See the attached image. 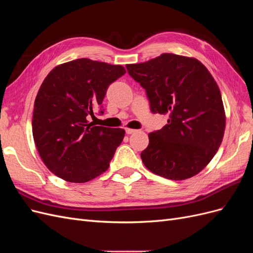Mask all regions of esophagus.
<instances>
[{"instance_id":"obj_1","label":"esophagus","mask_w":253,"mask_h":253,"mask_svg":"<svg viewBox=\"0 0 253 253\" xmlns=\"http://www.w3.org/2000/svg\"><path fill=\"white\" fill-rule=\"evenodd\" d=\"M126 134H133V133H136L137 129H134V128H126Z\"/></svg>"}]
</instances>
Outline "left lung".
Masks as SVG:
<instances>
[{
  "instance_id": "obj_1",
  "label": "left lung",
  "mask_w": 253,
  "mask_h": 253,
  "mask_svg": "<svg viewBox=\"0 0 253 253\" xmlns=\"http://www.w3.org/2000/svg\"><path fill=\"white\" fill-rule=\"evenodd\" d=\"M126 68L147 91L152 113L169 115L168 125L149 134L140 155L144 166L172 180L200 173L217 152L226 126L220 90L210 72L197 59L175 53Z\"/></svg>"
}]
</instances>
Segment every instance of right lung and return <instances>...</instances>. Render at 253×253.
<instances>
[{"label":"right lung","mask_w":253,"mask_h":253,"mask_svg":"<svg viewBox=\"0 0 253 253\" xmlns=\"http://www.w3.org/2000/svg\"><path fill=\"white\" fill-rule=\"evenodd\" d=\"M125 74L122 65L81 58L57 65L44 79L35 100L33 135L44 165L58 177L81 183L109 169L125 129L96 126L87 118Z\"/></svg>","instance_id":"right-lung-1"}]
</instances>
